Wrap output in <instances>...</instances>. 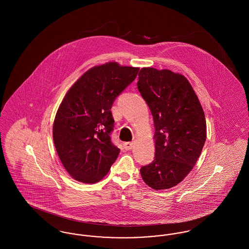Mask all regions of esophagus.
<instances>
[{
  "label": "esophagus",
  "mask_w": 249,
  "mask_h": 249,
  "mask_svg": "<svg viewBox=\"0 0 249 249\" xmlns=\"http://www.w3.org/2000/svg\"><path fill=\"white\" fill-rule=\"evenodd\" d=\"M133 145H134V143L132 142H125V143H124V148H125L126 150H130V149H132Z\"/></svg>",
  "instance_id": "34e87169"
}]
</instances>
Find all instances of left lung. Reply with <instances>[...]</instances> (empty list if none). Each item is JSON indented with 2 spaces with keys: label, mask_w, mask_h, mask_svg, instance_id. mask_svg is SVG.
<instances>
[{
  "label": "left lung",
  "mask_w": 249,
  "mask_h": 249,
  "mask_svg": "<svg viewBox=\"0 0 249 249\" xmlns=\"http://www.w3.org/2000/svg\"><path fill=\"white\" fill-rule=\"evenodd\" d=\"M137 87L153 116L155 159L142 166L144 183L156 190L179 184L196 164L206 140L201 103L189 80L170 70L142 68Z\"/></svg>",
  "instance_id": "8db88e82"
}]
</instances>
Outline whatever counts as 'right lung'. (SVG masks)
Masks as SVG:
<instances>
[{
	"mask_svg": "<svg viewBox=\"0 0 249 249\" xmlns=\"http://www.w3.org/2000/svg\"><path fill=\"white\" fill-rule=\"evenodd\" d=\"M139 68L117 62L92 67L71 86L57 111L53 141L71 178L93 184L107 176L119 154L111 141V107Z\"/></svg>",
	"mask_w": 249,
	"mask_h": 249,
	"instance_id": "1",
	"label": "right lung"
}]
</instances>
